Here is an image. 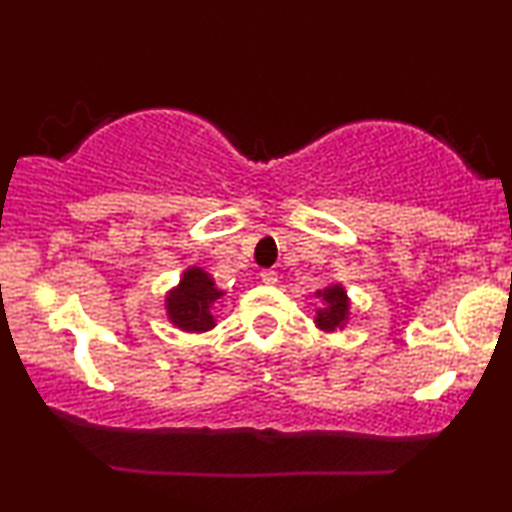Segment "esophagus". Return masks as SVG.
<instances>
[{
	"label": "esophagus",
	"instance_id": "esophagus-1",
	"mask_svg": "<svg viewBox=\"0 0 512 512\" xmlns=\"http://www.w3.org/2000/svg\"><path fill=\"white\" fill-rule=\"evenodd\" d=\"M261 282L268 284V286L277 284V272H275V270H263V272H261Z\"/></svg>",
	"mask_w": 512,
	"mask_h": 512
}]
</instances>
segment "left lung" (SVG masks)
Returning <instances> with one entry per match:
<instances>
[{"label":"left lung","mask_w":512,"mask_h":512,"mask_svg":"<svg viewBox=\"0 0 512 512\" xmlns=\"http://www.w3.org/2000/svg\"><path fill=\"white\" fill-rule=\"evenodd\" d=\"M321 303L319 310H317V317H314V324L321 331L326 333H333V331H342V328L347 326L349 321V298H347V291L342 284H328L324 289H319L314 293Z\"/></svg>","instance_id":"1"}]
</instances>
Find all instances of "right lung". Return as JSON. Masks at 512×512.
<instances>
[{"label": "right lung", "mask_w": 512, "mask_h": 512, "mask_svg": "<svg viewBox=\"0 0 512 512\" xmlns=\"http://www.w3.org/2000/svg\"><path fill=\"white\" fill-rule=\"evenodd\" d=\"M223 298L214 277L198 265H191L179 284L167 291L165 312L172 326L186 333H207L216 326L214 305Z\"/></svg>", "instance_id": "obj_1"}]
</instances>
